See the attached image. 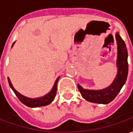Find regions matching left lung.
<instances>
[{"mask_svg":"<svg viewBox=\"0 0 133 133\" xmlns=\"http://www.w3.org/2000/svg\"><path fill=\"white\" fill-rule=\"evenodd\" d=\"M115 39L117 45L116 60L117 71L112 83L107 88L101 90L84 89L81 85L78 84V88L81 95L88 102L98 104H108L114 100L125 83L128 73V50L125 42L118 32L115 33Z\"/></svg>","mask_w":133,"mask_h":133,"instance_id":"left-lung-1","label":"left lung"}]
</instances>
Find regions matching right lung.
I'll list each match as a JSON object with an SVG mask.
<instances>
[{
  "label": "right lung",
  "instance_id": "obj_1",
  "mask_svg": "<svg viewBox=\"0 0 133 133\" xmlns=\"http://www.w3.org/2000/svg\"><path fill=\"white\" fill-rule=\"evenodd\" d=\"M14 43H13L11 48H13V46L14 45ZM59 78H60V77H58L56 79L55 83L53 85V87H52L51 90L48 93H47L46 95H43L42 97L35 98H28L25 95H23L14 88V87L13 86V84L11 83V81H10L9 78H8V83H9L10 88L13 90L14 93L16 94V96L18 97L19 100L22 103H23L24 105H25L28 107H30V108H38V107H41V106L48 105H49L50 103H51L52 100H54L55 95H56V92H57V84H58V81L59 80Z\"/></svg>",
  "mask_w": 133,
  "mask_h": 133
}]
</instances>
